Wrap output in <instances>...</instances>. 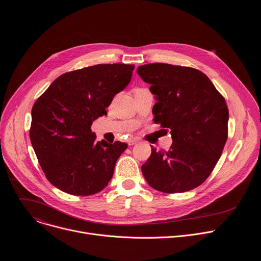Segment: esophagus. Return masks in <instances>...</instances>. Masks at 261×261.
Here are the masks:
<instances>
[{"label": "esophagus", "instance_id": "34e87169", "mask_svg": "<svg viewBox=\"0 0 261 261\" xmlns=\"http://www.w3.org/2000/svg\"><path fill=\"white\" fill-rule=\"evenodd\" d=\"M138 143V140H135V139H130L129 141H128V145L129 146H132V145H134V144H136Z\"/></svg>", "mask_w": 261, "mask_h": 261}]
</instances>
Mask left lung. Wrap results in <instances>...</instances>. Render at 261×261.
Segmentation results:
<instances>
[{
  "label": "left lung",
  "instance_id": "obj_1",
  "mask_svg": "<svg viewBox=\"0 0 261 261\" xmlns=\"http://www.w3.org/2000/svg\"><path fill=\"white\" fill-rule=\"evenodd\" d=\"M136 72L151 85L156 99L154 122L172 138L168 151L151 148V155L142 166L144 177L166 194L198 187L214 170L227 140L224 97L206 75L193 67L149 63Z\"/></svg>",
  "mask_w": 261,
  "mask_h": 261
}]
</instances>
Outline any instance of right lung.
I'll use <instances>...</instances> for the list:
<instances>
[{"mask_svg": "<svg viewBox=\"0 0 261 261\" xmlns=\"http://www.w3.org/2000/svg\"><path fill=\"white\" fill-rule=\"evenodd\" d=\"M133 64H97L59 76L32 109L31 142L46 179L74 196H91L112 179L128 145L96 142L92 122L130 82Z\"/></svg>", "mask_w": 261, "mask_h": 261, "instance_id": "obj_1", "label": "right lung"}]
</instances>
